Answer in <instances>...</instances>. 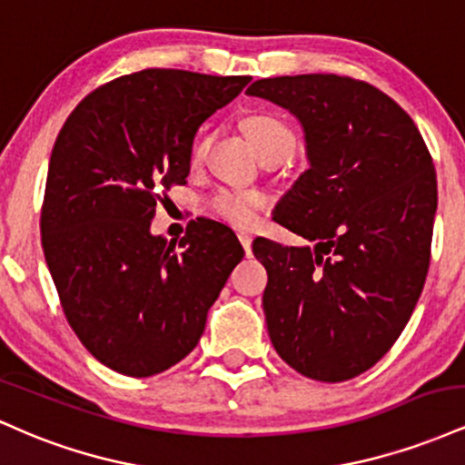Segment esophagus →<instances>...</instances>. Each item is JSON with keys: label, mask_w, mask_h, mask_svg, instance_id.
Returning <instances> with one entry per match:
<instances>
[{"label": "esophagus", "mask_w": 465, "mask_h": 465, "mask_svg": "<svg viewBox=\"0 0 465 465\" xmlns=\"http://www.w3.org/2000/svg\"><path fill=\"white\" fill-rule=\"evenodd\" d=\"M238 240H240V244H242L244 253H247V255H251V236H249V233L240 232V233H238Z\"/></svg>", "instance_id": "esophagus-1"}]
</instances>
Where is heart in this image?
Listing matches in <instances>:
<instances>
[{
	"instance_id": "heart-1",
	"label": "heart",
	"mask_w": 465,
	"mask_h": 465,
	"mask_svg": "<svg viewBox=\"0 0 465 465\" xmlns=\"http://www.w3.org/2000/svg\"><path fill=\"white\" fill-rule=\"evenodd\" d=\"M247 133L251 142L255 143L258 153H264L266 148L277 146V143H295V135L288 129L284 120L277 115L260 114L247 120ZM207 148H210V137H199L192 146L190 159L192 163H201L205 159ZM264 207V196L260 192L251 190H233L225 188L218 190L210 199V210L218 218L232 223L236 227H247L255 221L260 210Z\"/></svg>"
}]
</instances>
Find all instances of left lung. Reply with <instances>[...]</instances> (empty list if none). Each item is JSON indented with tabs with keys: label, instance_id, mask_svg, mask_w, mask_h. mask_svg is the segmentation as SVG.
Instances as JSON below:
<instances>
[{
	"label": "left lung",
	"instance_id": "1",
	"mask_svg": "<svg viewBox=\"0 0 465 465\" xmlns=\"http://www.w3.org/2000/svg\"><path fill=\"white\" fill-rule=\"evenodd\" d=\"M247 94L297 115L311 162L273 221L314 247L253 240L271 343L312 381H350L391 350L424 288L433 157L407 111L365 80L302 74Z\"/></svg>",
	"mask_w": 465,
	"mask_h": 465
}]
</instances>
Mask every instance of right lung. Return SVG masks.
I'll use <instances>...</instances> for the list:
<instances>
[{"label":"right lung","mask_w":465,"mask_h":465,"mask_svg":"<svg viewBox=\"0 0 465 465\" xmlns=\"http://www.w3.org/2000/svg\"><path fill=\"white\" fill-rule=\"evenodd\" d=\"M249 80L142 69L84 95L58 133L41 244L67 323L114 371L148 378L183 361L242 260L221 223L196 218L177 247L151 221L185 183L199 126Z\"/></svg>","instance_id":"right-lung-1"}]
</instances>
